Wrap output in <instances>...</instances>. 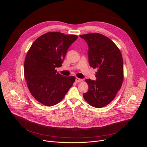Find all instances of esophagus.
<instances>
[{"label": "esophagus", "instance_id": "1", "mask_svg": "<svg viewBox=\"0 0 147 147\" xmlns=\"http://www.w3.org/2000/svg\"><path fill=\"white\" fill-rule=\"evenodd\" d=\"M81 81H82V79L79 78H78V77H76V82H81Z\"/></svg>", "mask_w": 147, "mask_h": 147}]
</instances>
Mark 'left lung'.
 <instances>
[{
  "instance_id": "obj_1",
  "label": "left lung",
  "mask_w": 147,
  "mask_h": 147,
  "mask_svg": "<svg viewBox=\"0 0 147 147\" xmlns=\"http://www.w3.org/2000/svg\"><path fill=\"white\" fill-rule=\"evenodd\" d=\"M80 36L88 45L90 66L98 70L96 81L86 80L89 90L83 97L91 106L102 108L115 99L121 88L124 78L122 55L113 42L102 34L90 33Z\"/></svg>"
}]
</instances>
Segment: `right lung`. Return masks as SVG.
<instances>
[{"label":"right lung","mask_w":147,"mask_h":147,"mask_svg":"<svg viewBox=\"0 0 147 147\" xmlns=\"http://www.w3.org/2000/svg\"><path fill=\"white\" fill-rule=\"evenodd\" d=\"M76 35L49 32L38 37L29 49L24 61V78L33 97L47 107L64 98L76 78L57 73L69 47L77 39Z\"/></svg>","instance_id":"add662e5"}]
</instances>
